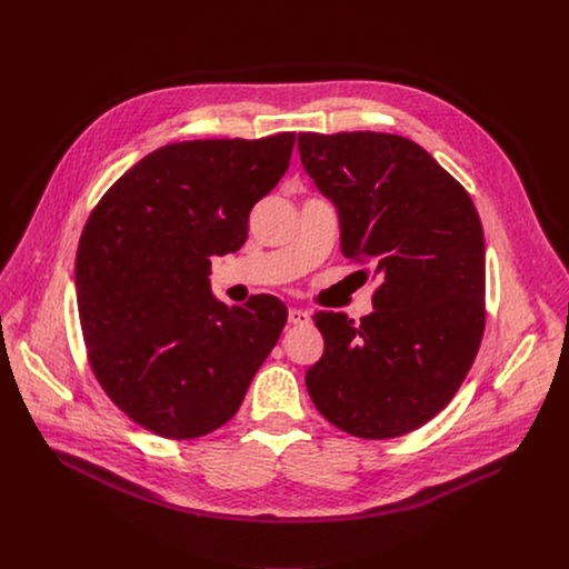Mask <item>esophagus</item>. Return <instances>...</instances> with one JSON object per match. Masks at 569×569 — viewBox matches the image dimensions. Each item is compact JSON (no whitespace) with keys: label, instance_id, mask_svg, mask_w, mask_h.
Listing matches in <instances>:
<instances>
[{"label":"esophagus","instance_id":"1","mask_svg":"<svg viewBox=\"0 0 569 569\" xmlns=\"http://www.w3.org/2000/svg\"><path fill=\"white\" fill-rule=\"evenodd\" d=\"M308 319H310V315L301 308H290L288 310V321L290 323H308Z\"/></svg>","mask_w":569,"mask_h":569}]
</instances>
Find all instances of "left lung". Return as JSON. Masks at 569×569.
<instances>
[{
	"mask_svg": "<svg viewBox=\"0 0 569 569\" xmlns=\"http://www.w3.org/2000/svg\"><path fill=\"white\" fill-rule=\"evenodd\" d=\"M303 171L331 200L347 259L380 286L360 323L319 310L315 408L360 439L408 435L463 382L483 333V231L466 189L419 143L385 132H301ZM367 272V270H365Z\"/></svg>",
	"mask_w": 569,
	"mask_h": 569,
	"instance_id": "left-lung-1",
	"label": "left lung"
}]
</instances>
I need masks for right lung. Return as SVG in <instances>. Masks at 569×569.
Here are the masks:
<instances>
[{"instance_id":"obj_1","label":"right lung","mask_w":569,"mask_h":569,"mask_svg":"<svg viewBox=\"0 0 569 569\" xmlns=\"http://www.w3.org/2000/svg\"><path fill=\"white\" fill-rule=\"evenodd\" d=\"M292 146L295 132L161 146L112 184L80 236L76 299L90 365L117 408L159 437L224 426L279 342L283 301H218L209 257L242 248Z\"/></svg>"}]
</instances>
